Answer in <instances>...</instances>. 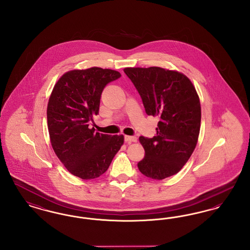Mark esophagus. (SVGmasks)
I'll return each mask as SVG.
<instances>
[{"label":"esophagus","instance_id":"1","mask_svg":"<svg viewBox=\"0 0 250 250\" xmlns=\"http://www.w3.org/2000/svg\"><path fill=\"white\" fill-rule=\"evenodd\" d=\"M125 143H136L137 142V138L134 136H125Z\"/></svg>","mask_w":250,"mask_h":250}]
</instances>
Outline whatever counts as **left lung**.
I'll list each match as a JSON object with an SVG mask.
<instances>
[{
  "label": "left lung",
  "instance_id": "left-lung-1",
  "mask_svg": "<svg viewBox=\"0 0 250 250\" xmlns=\"http://www.w3.org/2000/svg\"><path fill=\"white\" fill-rule=\"evenodd\" d=\"M124 71L141 95L146 113L159 118L154 138L140 137L145 156L138 167L149 178L172 176L188 162L199 139L202 109L195 86L183 73L157 66Z\"/></svg>",
  "mask_w": 250,
  "mask_h": 250
}]
</instances>
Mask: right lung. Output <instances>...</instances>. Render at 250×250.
<instances>
[{
  "instance_id": "add662e5",
  "label": "right lung",
  "mask_w": 250,
  "mask_h": 250,
  "mask_svg": "<svg viewBox=\"0 0 250 250\" xmlns=\"http://www.w3.org/2000/svg\"><path fill=\"white\" fill-rule=\"evenodd\" d=\"M119 72L101 67L65 72L55 83L47 108L51 146L77 177L95 179L107 171L124 144L123 135L95 132L89 124L98 114L101 94Z\"/></svg>"
}]
</instances>
